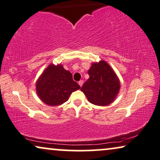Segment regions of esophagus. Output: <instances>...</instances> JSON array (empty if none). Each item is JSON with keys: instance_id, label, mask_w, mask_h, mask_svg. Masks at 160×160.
Segmentation results:
<instances>
[{"instance_id": "34e87169", "label": "esophagus", "mask_w": 160, "mask_h": 160, "mask_svg": "<svg viewBox=\"0 0 160 160\" xmlns=\"http://www.w3.org/2000/svg\"><path fill=\"white\" fill-rule=\"evenodd\" d=\"M78 84H79V86L81 87L82 86V84H83V80H80V81L78 82Z\"/></svg>"}]
</instances>
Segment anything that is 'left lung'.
Listing matches in <instances>:
<instances>
[{"mask_svg": "<svg viewBox=\"0 0 160 160\" xmlns=\"http://www.w3.org/2000/svg\"><path fill=\"white\" fill-rule=\"evenodd\" d=\"M89 78L81 91L91 104L106 106L112 103L118 94L120 82L109 64L102 61L94 63L88 70Z\"/></svg>", "mask_w": 160, "mask_h": 160, "instance_id": "left-lung-1", "label": "left lung"}]
</instances>
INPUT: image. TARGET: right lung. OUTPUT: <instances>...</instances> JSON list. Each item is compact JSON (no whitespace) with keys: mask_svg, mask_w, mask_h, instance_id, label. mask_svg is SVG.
<instances>
[{"mask_svg":"<svg viewBox=\"0 0 160 160\" xmlns=\"http://www.w3.org/2000/svg\"><path fill=\"white\" fill-rule=\"evenodd\" d=\"M80 86L74 81L70 72L62 65L50 64L37 82V94L48 105L56 106L67 102L70 94Z\"/></svg>","mask_w":160,"mask_h":160,"instance_id":"right-lung-1","label":"right lung"}]
</instances>
